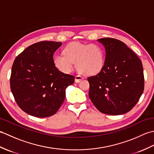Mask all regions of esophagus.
Listing matches in <instances>:
<instances>
[{
	"instance_id": "obj_1",
	"label": "esophagus",
	"mask_w": 154,
	"mask_h": 154,
	"mask_svg": "<svg viewBox=\"0 0 154 154\" xmlns=\"http://www.w3.org/2000/svg\"><path fill=\"white\" fill-rule=\"evenodd\" d=\"M83 79V78L81 76H80V75H77V76H75V81L76 83H79L80 81Z\"/></svg>"
}]
</instances>
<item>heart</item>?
<instances>
[{"label":"heart","instance_id":"1","mask_svg":"<svg viewBox=\"0 0 154 154\" xmlns=\"http://www.w3.org/2000/svg\"><path fill=\"white\" fill-rule=\"evenodd\" d=\"M76 62V67L81 73L97 75L104 67V52L98 45L75 42L64 48L63 54H57L54 58L55 66L63 73H70Z\"/></svg>","mask_w":154,"mask_h":154}]
</instances>
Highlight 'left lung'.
Here are the masks:
<instances>
[{
    "label": "left lung",
    "instance_id": "1",
    "mask_svg": "<svg viewBox=\"0 0 154 154\" xmlns=\"http://www.w3.org/2000/svg\"><path fill=\"white\" fill-rule=\"evenodd\" d=\"M97 40L104 46L106 57L103 70L87 79L90 99L104 114L126 113L138 103L144 89L142 61L122 42L110 38Z\"/></svg>",
    "mask_w": 154,
    "mask_h": 154
}]
</instances>
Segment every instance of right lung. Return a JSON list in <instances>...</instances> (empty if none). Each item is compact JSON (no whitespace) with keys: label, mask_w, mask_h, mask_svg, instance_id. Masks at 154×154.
Wrapping results in <instances>:
<instances>
[{"label":"right lung","mask_w":154,"mask_h":154,"mask_svg":"<svg viewBox=\"0 0 154 154\" xmlns=\"http://www.w3.org/2000/svg\"><path fill=\"white\" fill-rule=\"evenodd\" d=\"M61 42L42 41L28 47L16 57L11 71V89L16 103L25 112L45 118L57 112L65 89L75 77L58 70L54 54Z\"/></svg>","instance_id":"right-lung-1"}]
</instances>
